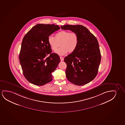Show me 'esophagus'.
Segmentation results:
<instances>
[{"mask_svg": "<svg viewBox=\"0 0 125 125\" xmlns=\"http://www.w3.org/2000/svg\"><path fill=\"white\" fill-rule=\"evenodd\" d=\"M60 60H61V62H62V61H63V60H64V58H63V57H60Z\"/></svg>", "mask_w": 125, "mask_h": 125, "instance_id": "esophagus-1", "label": "esophagus"}]
</instances>
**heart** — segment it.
<instances>
[{
	"label": "heart",
	"mask_w": 125,
	"mask_h": 125,
	"mask_svg": "<svg viewBox=\"0 0 125 125\" xmlns=\"http://www.w3.org/2000/svg\"><path fill=\"white\" fill-rule=\"evenodd\" d=\"M49 45L53 51H55L60 44L61 47L55 52L60 55L73 52L77 47L79 42L78 36L74 32L71 33L67 31H62L57 33L55 37L52 36L48 37Z\"/></svg>",
	"instance_id": "b5f03b06"
}]
</instances>
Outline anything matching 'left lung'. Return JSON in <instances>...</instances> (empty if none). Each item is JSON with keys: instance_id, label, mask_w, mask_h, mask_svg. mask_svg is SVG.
I'll list each match as a JSON object with an SVG mask.
<instances>
[{"instance_id": "obj_1", "label": "left lung", "mask_w": 125, "mask_h": 125, "mask_svg": "<svg viewBox=\"0 0 125 125\" xmlns=\"http://www.w3.org/2000/svg\"><path fill=\"white\" fill-rule=\"evenodd\" d=\"M77 34L79 39L75 50L64 58L67 64L66 76L76 85H84L94 80L98 74L101 54L98 40L87 28L81 25L62 26Z\"/></svg>"}]
</instances>
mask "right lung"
<instances>
[{"instance_id": "obj_1", "label": "right lung", "mask_w": 125, "mask_h": 125, "mask_svg": "<svg viewBox=\"0 0 125 125\" xmlns=\"http://www.w3.org/2000/svg\"><path fill=\"white\" fill-rule=\"evenodd\" d=\"M60 29L54 24H38L23 39L19 56L20 64L24 77L35 85H44L52 80V73L58 67L60 59L58 54L51 53L48 39Z\"/></svg>"}]
</instances>
